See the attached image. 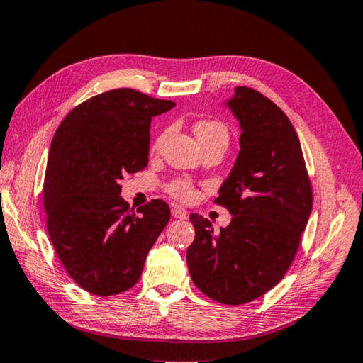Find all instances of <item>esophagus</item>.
Masks as SVG:
<instances>
[{"label":"esophagus","instance_id":"34e87169","mask_svg":"<svg viewBox=\"0 0 363 363\" xmlns=\"http://www.w3.org/2000/svg\"><path fill=\"white\" fill-rule=\"evenodd\" d=\"M171 214H173L174 219H179V220L187 219V213L182 208H179V206H174L173 209H171Z\"/></svg>","mask_w":363,"mask_h":363}]
</instances>
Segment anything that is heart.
Here are the masks:
<instances>
[{
  "instance_id": "b5f03b06",
  "label": "heart",
  "mask_w": 363,
  "mask_h": 363,
  "mask_svg": "<svg viewBox=\"0 0 363 363\" xmlns=\"http://www.w3.org/2000/svg\"><path fill=\"white\" fill-rule=\"evenodd\" d=\"M195 135L199 138L201 146H206L209 143L216 141H223L228 143V128L227 125L220 121H213V118H204L195 125ZM164 135L157 138L154 143V150H159L162 147ZM168 192L174 196L177 200H189L194 196V187L192 184L184 181V179H176L169 184Z\"/></svg>"
}]
</instances>
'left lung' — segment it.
<instances>
[{
  "mask_svg": "<svg viewBox=\"0 0 363 363\" xmlns=\"http://www.w3.org/2000/svg\"><path fill=\"white\" fill-rule=\"evenodd\" d=\"M240 121V154L214 203L232 222L214 232L190 214L195 240L187 249L194 284L223 305H245L284 278L313 209L300 140L281 108L249 87L227 101Z\"/></svg>",
  "mask_w": 363,
  "mask_h": 363,
  "instance_id": "left-lung-1",
  "label": "left lung"
}]
</instances>
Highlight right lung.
<instances>
[{
    "label": "right lung",
    "mask_w": 363,
    "mask_h": 363,
    "mask_svg": "<svg viewBox=\"0 0 363 363\" xmlns=\"http://www.w3.org/2000/svg\"><path fill=\"white\" fill-rule=\"evenodd\" d=\"M174 106L116 89L79 104L55 131L44 177L48 232L84 291L106 296L133 287L167 227L168 204L155 199L135 213L121 181L147 167L150 121Z\"/></svg>",
    "instance_id": "right-lung-1"
}]
</instances>
